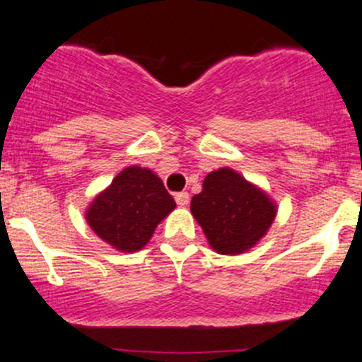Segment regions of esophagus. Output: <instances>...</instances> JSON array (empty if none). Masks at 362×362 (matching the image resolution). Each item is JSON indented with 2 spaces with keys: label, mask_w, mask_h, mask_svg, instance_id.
Returning <instances> with one entry per match:
<instances>
[{
  "label": "esophagus",
  "mask_w": 362,
  "mask_h": 362,
  "mask_svg": "<svg viewBox=\"0 0 362 362\" xmlns=\"http://www.w3.org/2000/svg\"><path fill=\"white\" fill-rule=\"evenodd\" d=\"M189 192H177L175 194V201L178 206H187L189 204Z\"/></svg>",
  "instance_id": "esophagus-1"
}]
</instances>
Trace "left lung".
Listing matches in <instances>:
<instances>
[{
    "mask_svg": "<svg viewBox=\"0 0 362 362\" xmlns=\"http://www.w3.org/2000/svg\"><path fill=\"white\" fill-rule=\"evenodd\" d=\"M190 211L211 247L223 255L252 248L276 218V206L265 192L231 168H219L204 178Z\"/></svg>",
    "mask_w": 362,
    "mask_h": 362,
    "instance_id": "obj_1",
    "label": "left lung"
}]
</instances>
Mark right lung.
Wrapping results in <instances>:
<instances>
[{
	"label": "right lung",
	"instance_id": "add662e5",
	"mask_svg": "<svg viewBox=\"0 0 362 362\" xmlns=\"http://www.w3.org/2000/svg\"><path fill=\"white\" fill-rule=\"evenodd\" d=\"M175 201L151 170L127 167L95 197L86 221L103 242L120 252L141 250Z\"/></svg>",
	"mask_w": 362,
	"mask_h": 362
}]
</instances>
